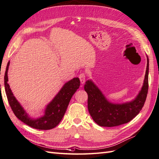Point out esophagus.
<instances>
[{"label":"esophagus","instance_id":"esophagus-1","mask_svg":"<svg viewBox=\"0 0 159 159\" xmlns=\"http://www.w3.org/2000/svg\"><path fill=\"white\" fill-rule=\"evenodd\" d=\"M79 79H80L81 84H84V82H85V79H86L85 74H84V73L80 74V75H79Z\"/></svg>","mask_w":159,"mask_h":159}]
</instances>
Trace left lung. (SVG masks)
Wrapping results in <instances>:
<instances>
[{"label": "left lung", "mask_w": 159, "mask_h": 159, "mask_svg": "<svg viewBox=\"0 0 159 159\" xmlns=\"http://www.w3.org/2000/svg\"><path fill=\"white\" fill-rule=\"evenodd\" d=\"M149 60L143 86L138 95L131 102L114 104L109 102L91 80L86 81L84 91L88 95V110L92 119L101 127H116L131 121L141 111L148 90Z\"/></svg>", "instance_id": "8db88e82"}]
</instances>
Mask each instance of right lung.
Masks as SVG:
<instances>
[{
  "instance_id": "add662e5",
  "label": "right lung",
  "mask_w": 159,
  "mask_h": 159,
  "mask_svg": "<svg viewBox=\"0 0 159 159\" xmlns=\"http://www.w3.org/2000/svg\"><path fill=\"white\" fill-rule=\"evenodd\" d=\"M9 64L10 61L7 64L5 74V88L9 104L15 115L25 124L36 129L49 130L56 127L64 116L72 95L79 88V79L76 77L66 83L52 101L47 105L44 115L38 119H33L28 115L15 98L7 83Z\"/></svg>"
}]
</instances>
